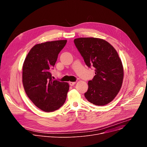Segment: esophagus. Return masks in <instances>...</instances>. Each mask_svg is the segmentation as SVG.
I'll list each match as a JSON object with an SVG mask.
<instances>
[{
  "label": "esophagus",
  "mask_w": 147,
  "mask_h": 147,
  "mask_svg": "<svg viewBox=\"0 0 147 147\" xmlns=\"http://www.w3.org/2000/svg\"><path fill=\"white\" fill-rule=\"evenodd\" d=\"M76 83V82H71V81H70L69 82V84H70V86H73Z\"/></svg>",
  "instance_id": "esophagus-1"
}]
</instances>
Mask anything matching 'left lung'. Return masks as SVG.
Here are the masks:
<instances>
[{
  "mask_svg": "<svg viewBox=\"0 0 147 147\" xmlns=\"http://www.w3.org/2000/svg\"><path fill=\"white\" fill-rule=\"evenodd\" d=\"M74 42L86 65L95 68V75L88 81L86 98L98 106L112 101L121 87L124 71L116 49L108 42L96 38H79Z\"/></svg>",
  "mask_w": 147,
  "mask_h": 147,
  "instance_id": "left-lung-1",
  "label": "left lung"
}]
</instances>
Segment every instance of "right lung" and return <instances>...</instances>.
<instances>
[{"mask_svg":"<svg viewBox=\"0 0 147 147\" xmlns=\"http://www.w3.org/2000/svg\"><path fill=\"white\" fill-rule=\"evenodd\" d=\"M67 40L46 42L34 45L23 66V84L26 94L35 105L46 112L59 109L66 101L69 85L53 80L51 69Z\"/></svg>","mask_w":147,"mask_h":147,"instance_id":"1","label":"right lung"}]
</instances>
